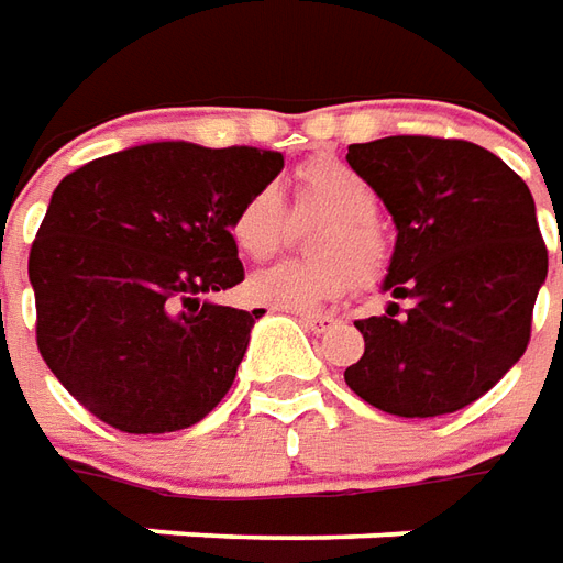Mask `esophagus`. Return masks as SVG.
I'll return each mask as SVG.
<instances>
[{
  "label": "esophagus",
  "instance_id": "esophagus-1",
  "mask_svg": "<svg viewBox=\"0 0 563 563\" xmlns=\"http://www.w3.org/2000/svg\"><path fill=\"white\" fill-rule=\"evenodd\" d=\"M300 324L306 330H312V333H324L333 327V318L330 314H300Z\"/></svg>",
  "mask_w": 563,
  "mask_h": 563
}]
</instances>
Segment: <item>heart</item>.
<instances>
[{"label": "heart", "instance_id": "obj_1", "mask_svg": "<svg viewBox=\"0 0 563 563\" xmlns=\"http://www.w3.org/2000/svg\"><path fill=\"white\" fill-rule=\"evenodd\" d=\"M294 214L327 218L314 233V261H285L249 282V297L282 312H312L345 297L354 275L376 288L390 263V242L378 224V197L364 175L336 157H312L294 173ZM290 211L278 187L263 185L230 218V236L245 257L266 261L285 245Z\"/></svg>", "mask_w": 563, "mask_h": 563}]
</instances>
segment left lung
<instances>
[{
	"label": "left lung",
	"instance_id": "obj_1",
	"mask_svg": "<svg viewBox=\"0 0 563 563\" xmlns=\"http://www.w3.org/2000/svg\"><path fill=\"white\" fill-rule=\"evenodd\" d=\"M397 224L382 318H361L345 385L388 416L437 418L492 390L530 342L549 269L528 185L464 139L388 135L349 145ZM563 261V251H561Z\"/></svg>",
	"mask_w": 563,
	"mask_h": 563
}]
</instances>
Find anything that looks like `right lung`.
Returning <instances> with one entry per match:
<instances>
[{
	"label": "right lung",
	"mask_w": 563,
	"mask_h": 563,
	"mask_svg": "<svg viewBox=\"0 0 563 563\" xmlns=\"http://www.w3.org/2000/svg\"><path fill=\"white\" fill-rule=\"evenodd\" d=\"M282 166L261 147L151 142L59 181L30 249L35 345L90 416L173 433L224 400L261 309L202 294L245 278L230 218Z\"/></svg>",
	"instance_id": "1"
}]
</instances>
